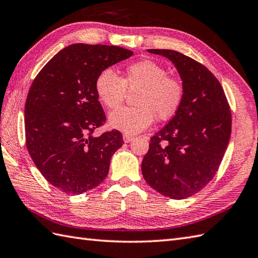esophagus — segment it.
I'll use <instances>...</instances> for the list:
<instances>
[{
    "instance_id": "obj_1",
    "label": "esophagus",
    "mask_w": 258,
    "mask_h": 258,
    "mask_svg": "<svg viewBox=\"0 0 258 258\" xmlns=\"http://www.w3.org/2000/svg\"><path fill=\"white\" fill-rule=\"evenodd\" d=\"M133 139H134V137L132 136V135H130V134H124L123 135V141L125 143H130V142L133 141Z\"/></svg>"
}]
</instances>
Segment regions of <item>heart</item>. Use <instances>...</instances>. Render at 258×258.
<instances>
[{"label": "heart", "instance_id": "1", "mask_svg": "<svg viewBox=\"0 0 258 258\" xmlns=\"http://www.w3.org/2000/svg\"><path fill=\"white\" fill-rule=\"evenodd\" d=\"M126 91L136 92V107H122L109 115V123L127 134L146 130L156 117L158 121L170 118L181 104L183 87L167 70L152 60H142L127 66L121 77L112 70H103L95 80V92L100 102L110 110L123 103Z\"/></svg>", "mask_w": 258, "mask_h": 258}]
</instances>
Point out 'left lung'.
Masks as SVG:
<instances>
[{
    "instance_id": "obj_1",
    "label": "left lung",
    "mask_w": 258,
    "mask_h": 258,
    "mask_svg": "<svg viewBox=\"0 0 258 258\" xmlns=\"http://www.w3.org/2000/svg\"><path fill=\"white\" fill-rule=\"evenodd\" d=\"M175 66L183 98L169 123L151 139L142 172L153 189L181 200L212 180L229 145L232 116L225 93L205 66L170 49H147Z\"/></svg>"
}]
</instances>
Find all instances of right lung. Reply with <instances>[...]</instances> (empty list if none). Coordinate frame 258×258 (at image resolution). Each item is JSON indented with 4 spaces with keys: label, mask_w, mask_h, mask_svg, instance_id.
<instances>
[{
    "label": "right lung",
    "mask_w": 258,
    "mask_h": 258,
    "mask_svg": "<svg viewBox=\"0 0 258 258\" xmlns=\"http://www.w3.org/2000/svg\"><path fill=\"white\" fill-rule=\"evenodd\" d=\"M132 55L117 46L74 44L33 81L25 104L26 146L41 175L64 194L81 195L99 185L124 144L116 130L92 134L105 121L95 80Z\"/></svg>",
    "instance_id": "obj_1"
}]
</instances>
